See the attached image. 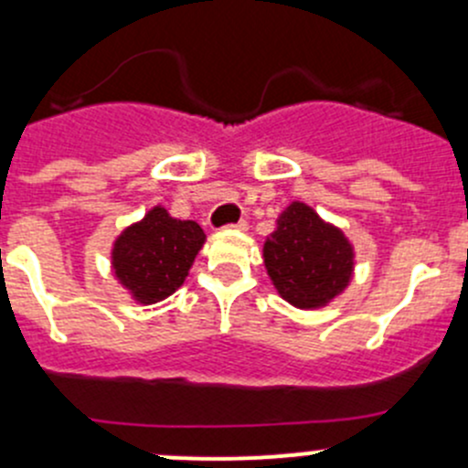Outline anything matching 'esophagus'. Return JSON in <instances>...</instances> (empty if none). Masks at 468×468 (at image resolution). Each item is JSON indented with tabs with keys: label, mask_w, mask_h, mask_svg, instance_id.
I'll return each mask as SVG.
<instances>
[{
	"label": "esophagus",
	"mask_w": 468,
	"mask_h": 468,
	"mask_svg": "<svg viewBox=\"0 0 468 468\" xmlns=\"http://www.w3.org/2000/svg\"><path fill=\"white\" fill-rule=\"evenodd\" d=\"M226 229H230V230H247V221L239 219V221H235V224H229V226H226Z\"/></svg>",
	"instance_id": "esophagus-1"
}]
</instances>
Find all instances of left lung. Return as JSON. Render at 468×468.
Listing matches in <instances>:
<instances>
[{
  "label": "left lung",
  "mask_w": 468,
  "mask_h": 468,
  "mask_svg": "<svg viewBox=\"0 0 468 468\" xmlns=\"http://www.w3.org/2000/svg\"><path fill=\"white\" fill-rule=\"evenodd\" d=\"M264 267L278 294L294 308L325 305L348 285L353 249L335 226L305 204H292L264 242Z\"/></svg>",
  "instance_id": "1"
}]
</instances>
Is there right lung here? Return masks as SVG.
Masks as SVG:
<instances>
[{"label": "right lung", "mask_w": 468, "mask_h": 468, "mask_svg": "<svg viewBox=\"0 0 468 468\" xmlns=\"http://www.w3.org/2000/svg\"><path fill=\"white\" fill-rule=\"evenodd\" d=\"M204 239L197 221L172 219L165 207H154L117 238L112 267L140 303H155L183 285Z\"/></svg>", "instance_id": "obj_1"}]
</instances>
